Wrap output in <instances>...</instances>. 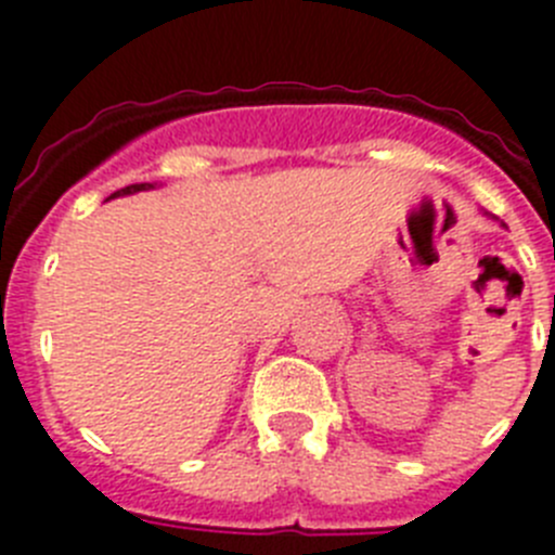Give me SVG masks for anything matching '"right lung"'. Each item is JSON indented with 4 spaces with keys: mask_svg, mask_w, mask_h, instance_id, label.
<instances>
[{
    "mask_svg": "<svg viewBox=\"0 0 555 555\" xmlns=\"http://www.w3.org/2000/svg\"><path fill=\"white\" fill-rule=\"evenodd\" d=\"M147 190H156V184H131L125 186V190H117L111 197H125V195H137V192H147ZM108 197V201H111Z\"/></svg>",
    "mask_w": 555,
    "mask_h": 555,
    "instance_id": "right-lung-1",
    "label": "right lung"
}]
</instances>
